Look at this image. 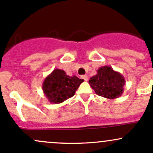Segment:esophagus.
Wrapping results in <instances>:
<instances>
[{"label":"esophagus","mask_w":153,"mask_h":153,"mask_svg":"<svg viewBox=\"0 0 153 153\" xmlns=\"http://www.w3.org/2000/svg\"><path fill=\"white\" fill-rule=\"evenodd\" d=\"M82 78L83 79L85 82H87V80H88V76H87V75H83V76H82Z\"/></svg>","instance_id":"1"}]
</instances>
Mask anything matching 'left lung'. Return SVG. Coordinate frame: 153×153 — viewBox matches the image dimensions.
Segmentation results:
<instances>
[{
  "mask_svg": "<svg viewBox=\"0 0 153 153\" xmlns=\"http://www.w3.org/2000/svg\"><path fill=\"white\" fill-rule=\"evenodd\" d=\"M125 83L126 80L123 75L108 66L99 68L96 75L89 80V84L95 93L108 99L121 97Z\"/></svg>",
  "mask_w": 153,
  "mask_h": 153,
  "instance_id": "8db88e82",
  "label": "left lung"
}]
</instances>
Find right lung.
Segmentation results:
<instances>
[{
    "label": "right lung",
    "mask_w": 153,
    "mask_h": 153,
    "mask_svg": "<svg viewBox=\"0 0 153 153\" xmlns=\"http://www.w3.org/2000/svg\"><path fill=\"white\" fill-rule=\"evenodd\" d=\"M84 79L76 76H68L63 70L56 68L43 81L42 89L49 102L61 103L73 97Z\"/></svg>",
    "instance_id": "1"
}]
</instances>
